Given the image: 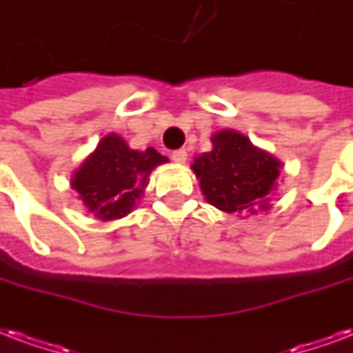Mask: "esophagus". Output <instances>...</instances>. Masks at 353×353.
<instances>
[{"label":"esophagus","instance_id":"34e87169","mask_svg":"<svg viewBox=\"0 0 353 353\" xmlns=\"http://www.w3.org/2000/svg\"><path fill=\"white\" fill-rule=\"evenodd\" d=\"M172 159L176 163H185L187 161V150H176V152H172Z\"/></svg>","mask_w":353,"mask_h":353}]
</instances>
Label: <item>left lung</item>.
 <instances>
[{"label": "left lung", "instance_id": "left-lung-1", "mask_svg": "<svg viewBox=\"0 0 353 353\" xmlns=\"http://www.w3.org/2000/svg\"><path fill=\"white\" fill-rule=\"evenodd\" d=\"M279 166L278 159L252 146L244 134L225 129L212 137V150L196 157L192 170L211 205L242 212L252 211L270 194Z\"/></svg>", "mask_w": 353, "mask_h": 353}]
</instances>
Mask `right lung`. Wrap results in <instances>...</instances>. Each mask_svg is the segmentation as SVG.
Returning <instances> with one entry per match:
<instances>
[{
  "instance_id": "obj_1",
  "label": "right lung",
  "mask_w": 353,
  "mask_h": 353,
  "mask_svg": "<svg viewBox=\"0 0 353 353\" xmlns=\"http://www.w3.org/2000/svg\"><path fill=\"white\" fill-rule=\"evenodd\" d=\"M166 161L153 148L137 152L128 148L120 137L109 134L75 172L72 188L94 216L122 219L144 192L150 172Z\"/></svg>"
}]
</instances>
